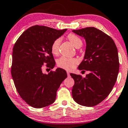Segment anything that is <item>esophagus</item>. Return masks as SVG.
I'll return each mask as SVG.
<instances>
[{
    "instance_id": "34e87169",
    "label": "esophagus",
    "mask_w": 128,
    "mask_h": 128,
    "mask_svg": "<svg viewBox=\"0 0 128 128\" xmlns=\"http://www.w3.org/2000/svg\"><path fill=\"white\" fill-rule=\"evenodd\" d=\"M67 76H70V72H67Z\"/></svg>"
}]
</instances>
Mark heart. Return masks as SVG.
I'll return each instance as SVG.
<instances>
[{
	"instance_id": "obj_1",
	"label": "heart",
	"mask_w": 128,
	"mask_h": 128,
	"mask_svg": "<svg viewBox=\"0 0 128 128\" xmlns=\"http://www.w3.org/2000/svg\"><path fill=\"white\" fill-rule=\"evenodd\" d=\"M67 38L72 44L76 48H79L82 45V41L81 39L74 34H69ZM61 43V38H58L55 39L51 46V51L54 55H57L59 52V48ZM78 63V60L74 58L62 56L57 61V65L59 67L66 69L67 70H71L75 67Z\"/></svg>"
}]
</instances>
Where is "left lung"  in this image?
<instances>
[{
  "mask_svg": "<svg viewBox=\"0 0 128 128\" xmlns=\"http://www.w3.org/2000/svg\"><path fill=\"white\" fill-rule=\"evenodd\" d=\"M73 32L86 42V54L79 70L90 72L86 78L70 74L74 80L73 98L82 106H95L110 94L117 80L119 70L117 48L109 36L94 27Z\"/></svg>",
  "mask_w": 128,
  "mask_h": 128,
  "instance_id": "8db88e82",
  "label": "left lung"
}]
</instances>
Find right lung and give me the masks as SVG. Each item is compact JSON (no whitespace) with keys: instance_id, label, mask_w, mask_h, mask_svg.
I'll return each mask as SVG.
<instances>
[{"instance_id":"add662e5","label":"right lung","mask_w":128,"mask_h":128,"mask_svg":"<svg viewBox=\"0 0 128 128\" xmlns=\"http://www.w3.org/2000/svg\"><path fill=\"white\" fill-rule=\"evenodd\" d=\"M66 30L31 26L14 46L11 75L20 96L32 107L41 108L53 104L60 85L67 77L65 70L60 68L47 74L42 73L45 67L52 69L55 66L51 46Z\"/></svg>"}]
</instances>
